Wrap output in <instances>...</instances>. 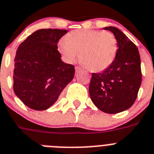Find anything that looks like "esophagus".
<instances>
[{
	"label": "esophagus",
	"mask_w": 154,
	"mask_h": 154,
	"mask_svg": "<svg viewBox=\"0 0 154 154\" xmlns=\"http://www.w3.org/2000/svg\"><path fill=\"white\" fill-rule=\"evenodd\" d=\"M81 69V68L80 66H75V70H76V73H78L80 70Z\"/></svg>",
	"instance_id": "34e87169"
}]
</instances>
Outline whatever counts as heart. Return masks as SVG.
Segmentation results:
<instances>
[{
	"instance_id": "obj_1",
	"label": "heart",
	"mask_w": 154,
	"mask_h": 154,
	"mask_svg": "<svg viewBox=\"0 0 154 154\" xmlns=\"http://www.w3.org/2000/svg\"><path fill=\"white\" fill-rule=\"evenodd\" d=\"M117 40L106 31L77 29L66 35L58 43V51L66 63L77 59L91 71L107 69L113 63L117 53Z\"/></svg>"
}]
</instances>
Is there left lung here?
I'll return each mask as SVG.
<instances>
[{"mask_svg": "<svg viewBox=\"0 0 154 154\" xmlns=\"http://www.w3.org/2000/svg\"><path fill=\"white\" fill-rule=\"evenodd\" d=\"M104 29L113 33L119 49L109 67L92 73L89 94L97 109L116 114L129 109L137 97L142 81L140 57L136 45L121 30L112 26Z\"/></svg>", "mask_w": 154, "mask_h": 154, "instance_id": "8db88e82", "label": "left lung"}]
</instances>
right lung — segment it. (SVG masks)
I'll list each match as a JSON object with an SVG mask.
<instances>
[{
	"instance_id": "right-lung-1",
	"label": "right lung",
	"mask_w": 154,
	"mask_h": 154,
	"mask_svg": "<svg viewBox=\"0 0 154 154\" xmlns=\"http://www.w3.org/2000/svg\"><path fill=\"white\" fill-rule=\"evenodd\" d=\"M67 32L39 29L28 36L17 49L14 91L33 110L50 108L74 77V66L63 62L57 49V42Z\"/></svg>"
}]
</instances>
